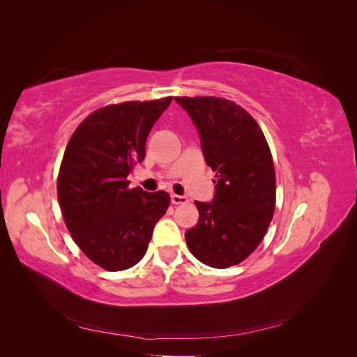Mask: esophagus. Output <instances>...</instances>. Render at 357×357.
<instances>
[{
    "mask_svg": "<svg viewBox=\"0 0 357 357\" xmlns=\"http://www.w3.org/2000/svg\"><path fill=\"white\" fill-rule=\"evenodd\" d=\"M171 202L176 204V205H178V204H186V202H188V198H186L185 195H176V193H172V195H171Z\"/></svg>",
    "mask_w": 357,
    "mask_h": 357,
    "instance_id": "1",
    "label": "esophagus"
}]
</instances>
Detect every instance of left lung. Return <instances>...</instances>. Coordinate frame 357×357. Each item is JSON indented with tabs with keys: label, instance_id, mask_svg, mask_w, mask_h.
<instances>
[{
	"label": "left lung",
	"instance_id": "8db88e82",
	"mask_svg": "<svg viewBox=\"0 0 357 357\" xmlns=\"http://www.w3.org/2000/svg\"><path fill=\"white\" fill-rule=\"evenodd\" d=\"M197 126L215 172L214 197L195 201L199 220L185 236L202 264L229 268L262 241L275 207V172L262 129L243 107L215 96L176 98Z\"/></svg>",
	"mask_w": 357,
	"mask_h": 357
}]
</instances>
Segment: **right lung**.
I'll use <instances>...</instances> for the list:
<instances>
[{
	"label": "right lung",
	"instance_id": "add662e5",
	"mask_svg": "<svg viewBox=\"0 0 357 357\" xmlns=\"http://www.w3.org/2000/svg\"><path fill=\"white\" fill-rule=\"evenodd\" d=\"M172 98L104 107L75 129L63 153L58 199L74 243L107 271L142 261L169 195L128 189V176L146 156L150 129Z\"/></svg>",
	"mask_w": 357,
	"mask_h": 357
}]
</instances>
